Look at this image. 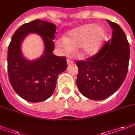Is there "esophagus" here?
I'll use <instances>...</instances> for the list:
<instances>
[{
    "label": "esophagus",
    "mask_w": 135,
    "mask_h": 135,
    "mask_svg": "<svg viewBox=\"0 0 135 135\" xmlns=\"http://www.w3.org/2000/svg\"><path fill=\"white\" fill-rule=\"evenodd\" d=\"M67 63L68 65H71V64H73L74 63V61L71 60H67Z\"/></svg>",
    "instance_id": "obj_1"
}]
</instances>
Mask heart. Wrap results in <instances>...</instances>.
Masks as SVG:
<instances>
[{
    "label": "heart",
    "instance_id": "1",
    "mask_svg": "<svg viewBox=\"0 0 135 135\" xmlns=\"http://www.w3.org/2000/svg\"><path fill=\"white\" fill-rule=\"evenodd\" d=\"M105 31L95 24L82 25L70 32L65 38L57 41V46L65 54L82 47L80 55L83 57L94 56L100 50L105 38Z\"/></svg>",
    "mask_w": 135,
    "mask_h": 135
}]
</instances>
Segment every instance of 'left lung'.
<instances>
[{
  "instance_id": "8db88e82",
  "label": "left lung",
  "mask_w": 135,
  "mask_h": 135,
  "mask_svg": "<svg viewBox=\"0 0 135 135\" xmlns=\"http://www.w3.org/2000/svg\"><path fill=\"white\" fill-rule=\"evenodd\" d=\"M107 21L112 29V40L86 60L77 62V86L85 97L93 100H105L120 88L127 73L129 45L118 24Z\"/></svg>"
}]
</instances>
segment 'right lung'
Instances as JSON below:
<instances>
[{
  "label": "right lung",
  "instance_id": "add662e5",
  "mask_svg": "<svg viewBox=\"0 0 135 135\" xmlns=\"http://www.w3.org/2000/svg\"><path fill=\"white\" fill-rule=\"evenodd\" d=\"M29 33H36L44 42V53L40 59L28 61L21 52V44ZM56 25L40 20L25 23L17 29L8 50V72L11 85L21 98L40 102L52 95L58 75L66 70L65 57L52 53Z\"/></svg>",
  "mask_w": 135,
  "mask_h": 135
}]
</instances>
